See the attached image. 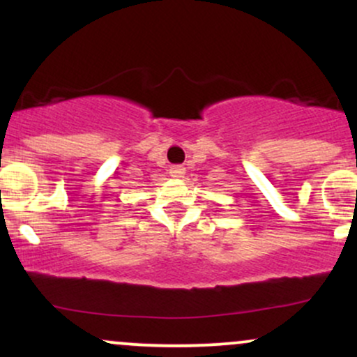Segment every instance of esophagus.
Masks as SVG:
<instances>
[{
	"label": "esophagus",
	"instance_id": "obj_1",
	"mask_svg": "<svg viewBox=\"0 0 357 357\" xmlns=\"http://www.w3.org/2000/svg\"><path fill=\"white\" fill-rule=\"evenodd\" d=\"M169 174L173 176V178H183V176H184V167L183 166H171Z\"/></svg>",
	"mask_w": 357,
	"mask_h": 357
}]
</instances>
